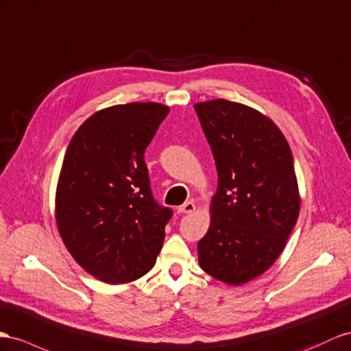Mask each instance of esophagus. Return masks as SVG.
Segmentation results:
<instances>
[{"label": "esophagus", "instance_id": "obj_1", "mask_svg": "<svg viewBox=\"0 0 351 351\" xmlns=\"http://www.w3.org/2000/svg\"><path fill=\"white\" fill-rule=\"evenodd\" d=\"M194 210H195V204L193 202H186L178 208L179 213H193Z\"/></svg>", "mask_w": 351, "mask_h": 351}]
</instances>
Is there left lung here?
I'll use <instances>...</instances> for the list:
<instances>
[{
  "label": "left lung",
  "instance_id": "left-lung-1",
  "mask_svg": "<svg viewBox=\"0 0 351 351\" xmlns=\"http://www.w3.org/2000/svg\"><path fill=\"white\" fill-rule=\"evenodd\" d=\"M194 110L218 170L199 263L223 283L243 285L276 263L298 219L292 152L280 129L254 108L215 99Z\"/></svg>",
  "mask_w": 351,
  "mask_h": 351
}]
</instances>
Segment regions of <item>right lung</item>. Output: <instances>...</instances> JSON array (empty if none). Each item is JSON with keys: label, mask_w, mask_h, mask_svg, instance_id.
I'll return each mask as SVG.
<instances>
[{"label": "right lung", "mask_w": 351, "mask_h": 351, "mask_svg": "<svg viewBox=\"0 0 351 351\" xmlns=\"http://www.w3.org/2000/svg\"><path fill=\"white\" fill-rule=\"evenodd\" d=\"M169 108L156 102L95 112L71 139L56 190V223L69 254L105 283L154 267L172 209L151 191L143 160Z\"/></svg>", "instance_id": "right-lung-1"}]
</instances>
